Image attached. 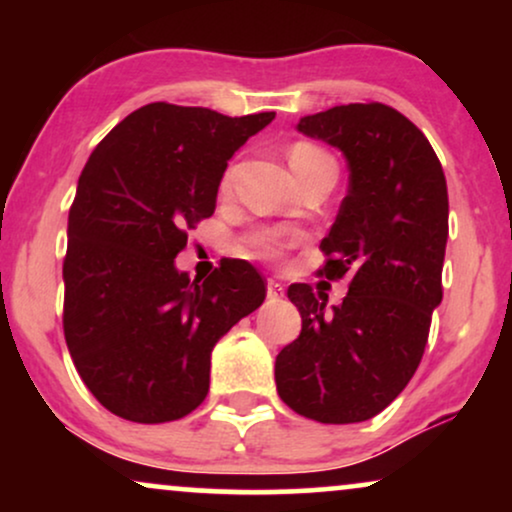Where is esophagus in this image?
Here are the masks:
<instances>
[{
  "mask_svg": "<svg viewBox=\"0 0 512 512\" xmlns=\"http://www.w3.org/2000/svg\"><path fill=\"white\" fill-rule=\"evenodd\" d=\"M282 296H284V286L279 284V282H275V279H268V298L277 300V298H282Z\"/></svg>",
  "mask_w": 512,
  "mask_h": 512,
  "instance_id": "1",
  "label": "esophagus"
}]
</instances>
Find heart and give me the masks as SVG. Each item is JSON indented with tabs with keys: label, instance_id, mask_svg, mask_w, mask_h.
Returning a JSON list of instances; mask_svg holds the SVG:
<instances>
[{
	"label": "heart",
	"instance_id": "b5f03b06",
	"mask_svg": "<svg viewBox=\"0 0 512 512\" xmlns=\"http://www.w3.org/2000/svg\"><path fill=\"white\" fill-rule=\"evenodd\" d=\"M326 160H331V156L314 144L300 142V144H293L289 151V163L296 174L310 170V167L319 165V163H326ZM221 184L223 186L230 184V170L223 174ZM244 244H247V247L261 258H277L279 251H282V240H279L272 230H263V228H258V230H254V233H249L247 237H244Z\"/></svg>",
	"mask_w": 512,
	"mask_h": 512
}]
</instances>
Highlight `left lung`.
I'll return each mask as SVG.
<instances>
[{
  "mask_svg": "<svg viewBox=\"0 0 512 512\" xmlns=\"http://www.w3.org/2000/svg\"><path fill=\"white\" fill-rule=\"evenodd\" d=\"M307 137L345 153L349 188L321 251L319 275L349 291L333 312L310 284H291L300 335L277 354V394L321 424L366 422L415 375L443 300L447 184L429 139L382 102L300 118Z\"/></svg>",
  "mask_w": 512,
  "mask_h": 512,
  "instance_id": "left-lung-1",
  "label": "left lung"
}]
</instances>
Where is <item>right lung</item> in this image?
I'll list each match as a JSON object with an SVG mask.
<instances>
[{
    "mask_svg": "<svg viewBox=\"0 0 512 512\" xmlns=\"http://www.w3.org/2000/svg\"><path fill=\"white\" fill-rule=\"evenodd\" d=\"M272 118L153 102L90 153L69 207L62 328L81 380L114 415L163 424L193 412L214 345L265 300L247 261L223 258L200 282L174 258L214 214L228 160Z\"/></svg>",
    "mask_w": 512,
    "mask_h": 512,
    "instance_id": "right-lung-1",
    "label": "right lung"
}]
</instances>
